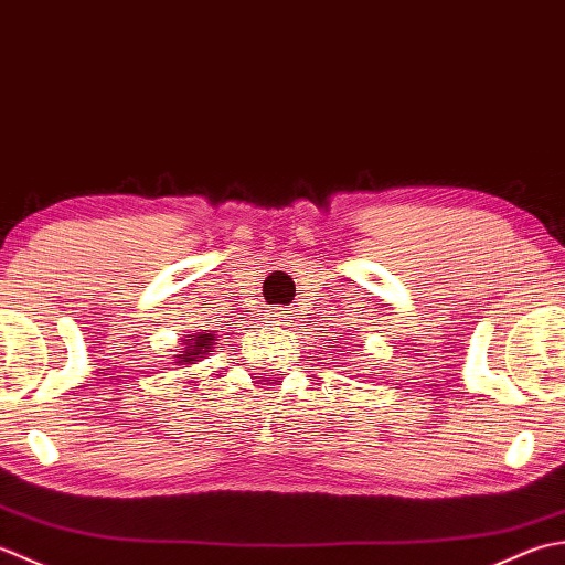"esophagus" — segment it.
I'll return each mask as SVG.
<instances>
[{
	"instance_id": "1",
	"label": "esophagus",
	"mask_w": 565,
	"mask_h": 565,
	"mask_svg": "<svg viewBox=\"0 0 565 565\" xmlns=\"http://www.w3.org/2000/svg\"><path fill=\"white\" fill-rule=\"evenodd\" d=\"M270 317H278V319H280V317H285V312H280V309H273Z\"/></svg>"
}]
</instances>
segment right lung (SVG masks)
Listing matches in <instances>:
<instances>
[{
    "label": "right lung",
    "instance_id": "1",
    "mask_svg": "<svg viewBox=\"0 0 565 565\" xmlns=\"http://www.w3.org/2000/svg\"><path fill=\"white\" fill-rule=\"evenodd\" d=\"M216 341H218V339H216L214 331H212V333H210V331L190 333V337H188L185 341H182V343H185V347H182V351L175 355V363L182 365V367L192 365L194 361L204 359V355L214 349Z\"/></svg>",
    "mask_w": 565,
    "mask_h": 565
}]
</instances>
